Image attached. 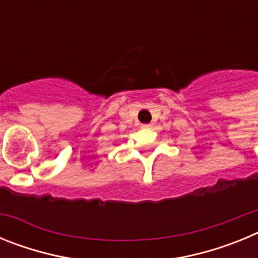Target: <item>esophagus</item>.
<instances>
[{
  "mask_svg": "<svg viewBox=\"0 0 258 258\" xmlns=\"http://www.w3.org/2000/svg\"><path fill=\"white\" fill-rule=\"evenodd\" d=\"M154 126L152 124H143L142 125V129H151V127Z\"/></svg>",
  "mask_w": 258,
  "mask_h": 258,
  "instance_id": "1",
  "label": "esophagus"
}]
</instances>
